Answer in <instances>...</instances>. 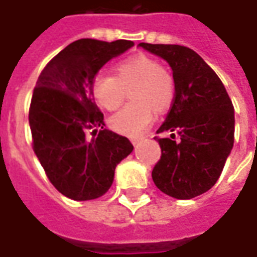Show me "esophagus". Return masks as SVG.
Masks as SVG:
<instances>
[{
  "mask_svg": "<svg viewBox=\"0 0 257 257\" xmlns=\"http://www.w3.org/2000/svg\"><path fill=\"white\" fill-rule=\"evenodd\" d=\"M141 141H142V139H139V138H134V139H132V143H134V146H138V145L141 143Z\"/></svg>",
  "mask_w": 257,
  "mask_h": 257,
  "instance_id": "1",
  "label": "esophagus"
}]
</instances>
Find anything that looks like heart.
<instances>
[{
    "label": "heart",
    "mask_w": 257,
    "mask_h": 257,
    "mask_svg": "<svg viewBox=\"0 0 257 257\" xmlns=\"http://www.w3.org/2000/svg\"><path fill=\"white\" fill-rule=\"evenodd\" d=\"M129 88L132 102L109 119V126L121 135L139 136L153 122V108L165 111L172 104L174 84L160 63L146 55L132 56L118 63L115 76L98 71L91 83L92 97L106 111L118 109Z\"/></svg>",
    "instance_id": "1"
}]
</instances>
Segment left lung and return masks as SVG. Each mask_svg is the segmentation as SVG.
<instances>
[{
  "instance_id": "1",
  "label": "left lung",
  "mask_w": 257,
  "mask_h": 257,
  "mask_svg": "<svg viewBox=\"0 0 257 257\" xmlns=\"http://www.w3.org/2000/svg\"><path fill=\"white\" fill-rule=\"evenodd\" d=\"M139 46L172 67L174 99L156 134L162 156L152 179L165 194L190 200L208 191L219 179L233 146L235 114L232 101L216 73L193 49L180 45ZM176 135L180 141L176 143Z\"/></svg>"
}]
</instances>
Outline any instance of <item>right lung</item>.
Returning a JSON list of instances; mask_svg holds the SVG:
<instances>
[{
    "instance_id": "right-lung-1",
    "label": "right lung",
    "mask_w": 257,
    "mask_h": 257,
    "mask_svg": "<svg viewBox=\"0 0 257 257\" xmlns=\"http://www.w3.org/2000/svg\"><path fill=\"white\" fill-rule=\"evenodd\" d=\"M132 46V41L73 42L36 81L29 108L33 151L50 183L71 200L105 194L115 167L134 151L128 138L104 128V114L91 92L99 69ZM88 133L97 138L90 140Z\"/></svg>"
}]
</instances>
